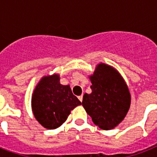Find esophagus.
<instances>
[{"mask_svg": "<svg viewBox=\"0 0 157 157\" xmlns=\"http://www.w3.org/2000/svg\"><path fill=\"white\" fill-rule=\"evenodd\" d=\"M78 99L80 101H82V99H83V95H80V96H78Z\"/></svg>", "mask_w": 157, "mask_h": 157, "instance_id": "obj_1", "label": "esophagus"}]
</instances>
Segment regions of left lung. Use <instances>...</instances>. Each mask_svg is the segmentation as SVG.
I'll use <instances>...</instances> for the list:
<instances>
[{
	"label": "left lung",
	"mask_w": 157,
	"mask_h": 157,
	"mask_svg": "<svg viewBox=\"0 0 157 157\" xmlns=\"http://www.w3.org/2000/svg\"><path fill=\"white\" fill-rule=\"evenodd\" d=\"M91 94H85L82 106L96 125L112 129L126 116L130 94L121 76L113 67L100 63L90 76Z\"/></svg>",
	"instance_id": "obj_1"
}]
</instances>
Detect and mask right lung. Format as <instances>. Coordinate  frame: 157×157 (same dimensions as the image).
Here are the masks:
<instances>
[{"label":"right lung","instance_id":"right-lung-1","mask_svg":"<svg viewBox=\"0 0 157 157\" xmlns=\"http://www.w3.org/2000/svg\"><path fill=\"white\" fill-rule=\"evenodd\" d=\"M81 104L70 86L59 83V75L43 77L36 87L32 98L35 118L49 129L60 126L66 121L71 110Z\"/></svg>","mask_w":157,"mask_h":157}]
</instances>
